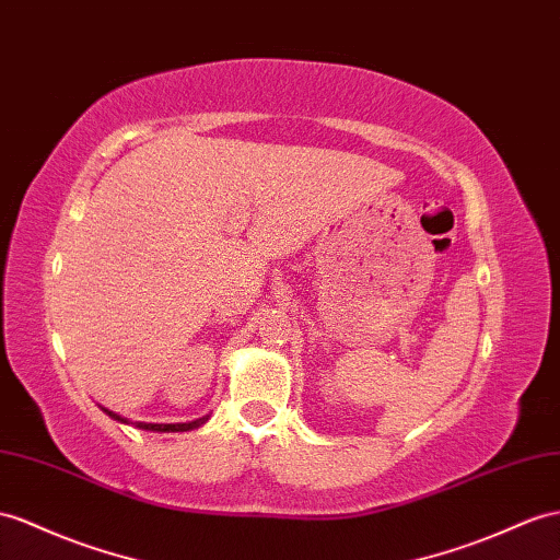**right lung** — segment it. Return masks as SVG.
<instances>
[{
	"mask_svg": "<svg viewBox=\"0 0 560 560\" xmlns=\"http://www.w3.org/2000/svg\"><path fill=\"white\" fill-rule=\"evenodd\" d=\"M108 417L113 419V421H120V423H130L127 419H122L120 413H116V411H110V409H106V407H102ZM208 421V417H203V419H196V421H189V423H143V421H137L135 425L137 428H141V430H153V433H184V430H194V428H198V425H203Z\"/></svg>",
	"mask_w": 560,
	"mask_h": 560,
	"instance_id": "obj_1",
	"label": "right lung"
}]
</instances>
